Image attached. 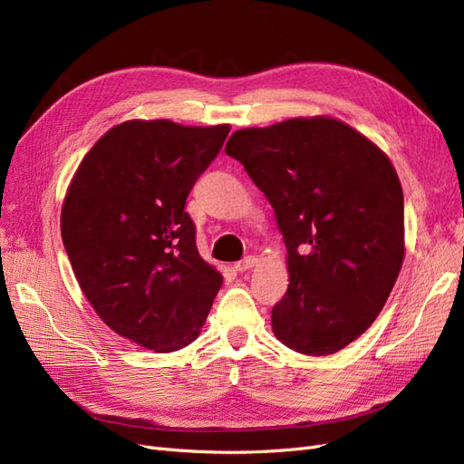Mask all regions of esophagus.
Instances as JSON below:
<instances>
[{"mask_svg":"<svg viewBox=\"0 0 464 464\" xmlns=\"http://www.w3.org/2000/svg\"><path fill=\"white\" fill-rule=\"evenodd\" d=\"M256 262H258V260L254 258V256H246V258H243L241 262L235 264V270L241 272V274H243V272H248V270H252L254 266H256Z\"/></svg>","mask_w":464,"mask_h":464,"instance_id":"esophagus-1","label":"esophagus"}]
</instances>
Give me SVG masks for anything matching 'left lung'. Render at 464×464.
<instances>
[{
  "label": "left lung",
  "instance_id": "left-lung-1",
  "mask_svg": "<svg viewBox=\"0 0 464 464\" xmlns=\"http://www.w3.org/2000/svg\"><path fill=\"white\" fill-rule=\"evenodd\" d=\"M226 154L270 200L287 246L289 287L274 335L324 356L378 318L405 258V202L392 160L339 119L293 117L235 130Z\"/></svg>",
  "mask_w": 464,
  "mask_h": 464
}]
</instances>
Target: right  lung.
<instances>
[{
  "label": "right lung",
  "mask_w": 464,
  "mask_h": 464,
  "mask_svg": "<svg viewBox=\"0 0 464 464\" xmlns=\"http://www.w3.org/2000/svg\"><path fill=\"white\" fill-rule=\"evenodd\" d=\"M229 129L130 119L71 179L62 238L74 277L103 324L144 349L190 345L223 283L198 254L185 200Z\"/></svg>",
  "instance_id": "add662e5"
}]
</instances>
